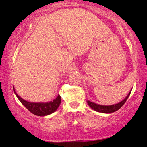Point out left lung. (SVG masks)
Segmentation results:
<instances>
[{"label": "left lung", "mask_w": 147, "mask_h": 147, "mask_svg": "<svg viewBox=\"0 0 147 147\" xmlns=\"http://www.w3.org/2000/svg\"><path fill=\"white\" fill-rule=\"evenodd\" d=\"M130 94H131V92L129 93V94L127 96V97L121 102L118 103V104H114V105H111V106H102V105L95 104V103L92 102L90 101H87V103L88 104V105L91 108L94 109L95 111H98V112L106 113H112V112H114V111H115L118 110V109L121 108V107L123 106V104L126 102L127 100L128 99Z\"/></svg>", "instance_id": "8db88e82"}]
</instances>
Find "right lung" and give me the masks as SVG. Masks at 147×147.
Returning a JSON list of instances; mask_svg holds the SVG:
<instances>
[{"label": "right lung", "mask_w": 147, "mask_h": 147, "mask_svg": "<svg viewBox=\"0 0 147 147\" xmlns=\"http://www.w3.org/2000/svg\"><path fill=\"white\" fill-rule=\"evenodd\" d=\"M17 98H18L20 101L24 106L30 112L33 114L39 115V116H45L51 114L54 111L57 110L58 107L61 102V96L59 95L56 99H55L53 102H47V103H32L23 100L20 96L15 92Z\"/></svg>", "instance_id": "1"}]
</instances>
